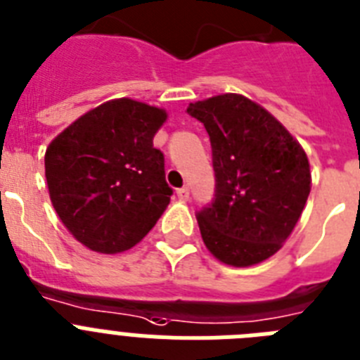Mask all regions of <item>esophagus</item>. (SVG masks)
<instances>
[{
	"label": "esophagus",
	"mask_w": 360,
	"mask_h": 360,
	"mask_svg": "<svg viewBox=\"0 0 360 360\" xmlns=\"http://www.w3.org/2000/svg\"><path fill=\"white\" fill-rule=\"evenodd\" d=\"M177 198H179L181 201H186V199L190 198V190H188V186H183V188L177 190Z\"/></svg>",
	"instance_id": "1"
}]
</instances>
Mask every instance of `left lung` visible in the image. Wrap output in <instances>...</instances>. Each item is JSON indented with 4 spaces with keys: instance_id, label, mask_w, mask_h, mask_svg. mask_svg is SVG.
I'll return each instance as SVG.
<instances>
[{
    "instance_id": "1",
    "label": "left lung",
    "mask_w": 360,
    "mask_h": 360,
    "mask_svg": "<svg viewBox=\"0 0 360 360\" xmlns=\"http://www.w3.org/2000/svg\"><path fill=\"white\" fill-rule=\"evenodd\" d=\"M186 113L203 124L212 146L216 192L195 214L205 245L232 267L271 258L306 207V152L273 115L243 95L194 102Z\"/></svg>"
}]
</instances>
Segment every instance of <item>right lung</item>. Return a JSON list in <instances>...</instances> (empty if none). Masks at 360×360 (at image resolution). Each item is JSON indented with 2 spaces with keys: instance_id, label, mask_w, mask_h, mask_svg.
I'll use <instances>...</instances> for the list:
<instances>
[{
  "instance_id": "add662e5",
  "label": "right lung",
  "mask_w": 360,
  "mask_h": 360,
  "mask_svg": "<svg viewBox=\"0 0 360 360\" xmlns=\"http://www.w3.org/2000/svg\"><path fill=\"white\" fill-rule=\"evenodd\" d=\"M166 111L117 98L87 111L45 152L53 207L87 249L117 255L152 231L170 203L165 155L153 137Z\"/></svg>"
}]
</instances>
